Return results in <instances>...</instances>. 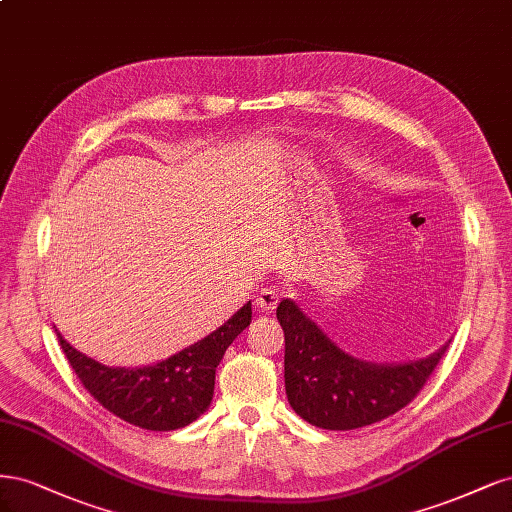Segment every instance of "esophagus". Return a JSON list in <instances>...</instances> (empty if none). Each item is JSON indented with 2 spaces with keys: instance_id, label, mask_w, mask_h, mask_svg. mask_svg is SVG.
<instances>
[{
  "instance_id": "1",
  "label": "esophagus",
  "mask_w": 512,
  "mask_h": 512,
  "mask_svg": "<svg viewBox=\"0 0 512 512\" xmlns=\"http://www.w3.org/2000/svg\"><path fill=\"white\" fill-rule=\"evenodd\" d=\"M278 298H280V295H278L274 289H261V291L257 293V298H255V306H257L259 310L272 312V310L276 308V304H278Z\"/></svg>"
}]
</instances>
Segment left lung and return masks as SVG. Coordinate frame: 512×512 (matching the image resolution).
<instances>
[{
	"label": "left lung",
	"instance_id": "8db88e82",
	"mask_svg": "<svg viewBox=\"0 0 512 512\" xmlns=\"http://www.w3.org/2000/svg\"><path fill=\"white\" fill-rule=\"evenodd\" d=\"M276 319L285 332L287 400L321 430H357L395 415L421 391L451 342L421 359L374 364L340 349L291 298L278 304Z\"/></svg>",
	"mask_w": 512,
	"mask_h": 512
}]
</instances>
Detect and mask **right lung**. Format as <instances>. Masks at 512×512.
<instances>
[{"label":"right lung","instance_id":"obj_1","mask_svg":"<svg viewBox=\"0 0 512 512\" xmlns=\"http://www.w3.org/2000/svg\"><path fill=\"white\" fill-rule=\"evenodd\" d=\"M246 302L232 319L183 351L151 366L114 368L87 357L61 336V349L80 383L112 415L151 432L180 430L208 410L214 395V374L227 346L251 325Z\"/></svg>","mask_w":512,"mask_h":512}]
</instances>
